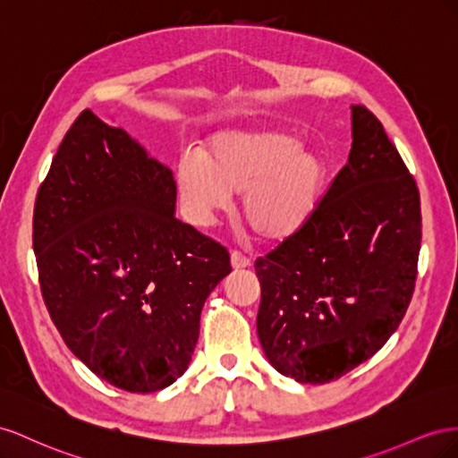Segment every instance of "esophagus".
<instances>
[{
  "label": "esophagus",
  "mask_w": 458,
  "mask_h": 458,
  "mask_svg": "<svg viewBox=\"0 0 458 458\" xmlns=\"http://www.w3.org/2000/svg\"><path fill=\"white\" fill-rule=\"evenodd\" d=\"M230 260H232V267L236 268V270H240V268H247V267L251 265V259H250V257H245V255H243V253H240V251H232Z\"/></svg>",
  "instance_id": "esophagus-1"
}]
</instances>
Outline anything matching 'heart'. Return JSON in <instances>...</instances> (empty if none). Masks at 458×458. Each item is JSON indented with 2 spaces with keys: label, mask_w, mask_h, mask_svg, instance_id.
Segmentation results:
<instances>
[{
  "label": "heart",
  "mask_w": 458,
  "mask_h": 458,
  "mask_svg": "<svg viewBox=\"0 0 458 458\" xmlns=\"http://www.w3.org/2000/svg\"><path fill=\"white\" fill-rule=\"evenodd\" d=\"M295 132L278 126L218 132L201 155L178 163V188L190 216L207 225L215 211L243 193L245 225L267 242H284L315 218L328 182V165L301 149Z\"/></svg>",
  "instance_id": "b5f03b06"
}]
</instances>
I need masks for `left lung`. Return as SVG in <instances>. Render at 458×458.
<instances>
[{
	"instance_id": "left-lung-1",
	"label": "left lung",
	"mask_w": 458,
	"mask_h": 458,
	"mask_svg": "<svg viewBox=\"0 0 458 458\" xmlns=\"http://www.w3.org/2000/svg\"><path fill=\"white\" fill-rule=\"evenodd\" d=\"M347 165L309 225L255 260L257 334L268 362L328 384L369 360L409 309L422 240L420 193L382 123L351 107Z\"/></svg>"
}]
</instances>
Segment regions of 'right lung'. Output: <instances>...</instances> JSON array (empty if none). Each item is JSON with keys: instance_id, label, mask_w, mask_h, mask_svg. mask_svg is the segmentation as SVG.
I'll list each match as a JSON object with an SVG mask.
<instances>
[{"instance_id": "1", "label": "right lung", "mask_w": 458, "mask_h": 458, "mask_svg": "<svg viewBox=\"0 0 458 458\" xmlns=\"http://www.w3.org/2000/svg\"><path fill=\"white\" fill-rule=\"evenodd\" d=\"M171 168L89 109L36 195L32 243L49 317L86 367L130 394L188 370L230 253L174 216Z\"/></svg>"}]
</instances>
